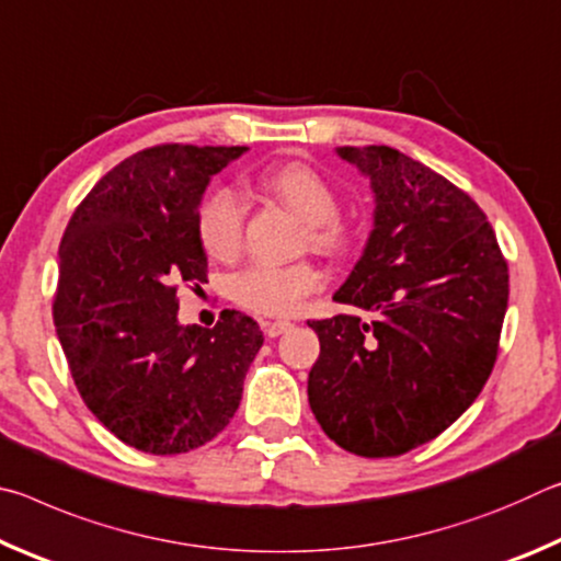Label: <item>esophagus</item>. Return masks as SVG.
I'll return each instance as SVG.
<instances>
[{"label": "esophagus", "mask_w": 561, "mask_h": 561, "mask_svg": "<svg viewBox=\"0 0 561 561\" xmlns=\"http://www.w3.org/2000/svg\"><path fill=\"white\" fill-rule=\"evenodd\" d=\"M291 327H294L291 321H264V324H262L264 334H267L270 339H274V336H282V334H287V331H289Z\"/></svg>", "instance_id": "1"}]
</instances>
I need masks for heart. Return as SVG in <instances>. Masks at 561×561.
Segmentation results:
<instances>
[{
	"mask_svg": "<svg viewBox=\"0 0 561 561\" xmlns=\"http://www.w3.org/2000/svg\"><path fill=\"white\" fill-rule=\"evenodd\" d=\"M262 187L297 213L309 230V244L321 252H339L348 244L346 225L339 220V197L324 175L311 165L282 163L264 170ZM244 201L234 187H215L197 210V240L217 260H230L242 244ZM319 272L307 262L252 264L232 279V299L240 307L267 317L291 314L301 301L317 291Z\"/></svg>",
	"mask_w": 561,
	"mask_h": 561,
	"instance_id": "b5f03b06",
	"label": "heart"
}]
</instances>
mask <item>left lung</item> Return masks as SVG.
Returning a JSON list of instances; mask_svg holds the SVG:
<instances>
[{"label": "left lung", "mask_w": 561, "mask_h": 561, "mask_svg": "<svg viewBox=\"0 0 561 561\" xmlns=\"http://www.w3.org/2000/svg\"><path fill=\"white\" fill-rule=\"evenodd\" d=\"M336 156L371 180L374 230L334 301L309 321L319 358L311 413L331 440L364 458L428 443L468 411L490 378L510 274L485 213L428 165L388 146Z\"/></svg>", "instance_id": "8db88e82"}]
</instances>
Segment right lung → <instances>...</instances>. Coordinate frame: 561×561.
<instances>
[{
    "mask_svg": "<svg viewBox=\"0 0 561 561\" xmlns=\"http://www.w3.org/2000/svg\"><path fill=\"white\" fill-rule=\"evenodd\" d=\"M244 146H156L108 170L59 247L56 336L89 411L130 448L187 453L242 401L262 348L257 321L222 311L213 329L178 321V284L205 282L197 210L210 178Z\"/></svg>",
    "mask_w": 561,
    "mask_h": 561,
    "instance_id": "obj_1",
    "label": "right lung"
}]
</instances>
